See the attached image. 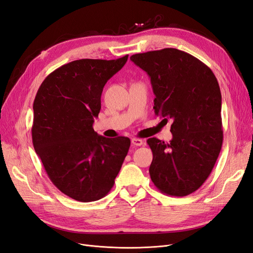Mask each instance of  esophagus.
<instances>
[{"label":"esophagus","instance_id":"obj_1","mask_svg":"<svg viewBox=\"0 0 253 253\" xmlns=\"http://www.w3.org/2000/svg\"><path fill=\"white\" fill-rule=\"evenodd\" d=\"M131 143H132L133 146H142L144 144V141H143V139H139V138H132Z\"/></svg>","mask_w":253,"mask_h":253}]
</instances>
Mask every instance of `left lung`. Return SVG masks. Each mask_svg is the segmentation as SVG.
Segmentation results:
<instances>
[{"instance_id":"left-lung-1","label":"left lung","mask_w":253,"mask_h":253,"mask_svg":"<svg viewBox=\"0 0 253 253\" xmlns=\"http://www.w3.org/2000/svg\"><path fill=\"white\" fill-rule=\"evenodd\" d=\"M130 59L150 77L155 115L173 120L170 143L147 139L153 153L151 180L164 194L188 196L208 179L222 148L218 80L207 64L173 48L134 54Z\"/></svg>"}]
</instances>
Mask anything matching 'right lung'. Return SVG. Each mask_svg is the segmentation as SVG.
<instances>
[{"instance_id": "add662e5", "label": "right lung", "mask_w": 253, "mask_h": 253, "mask_svg": "<svg viewBox=\"0 0 253 253\" xmlns=\"http://www.w3.org/2000/svg\"><path fill=\"white\" fill-rule=\"evenodd\" d=\"M127 59L74 60L49 74L37 90L33 147L53 184L74 200L105 197L128 153V137H105L92 128L103 87Z\"/></svg>"}]
</instances>
